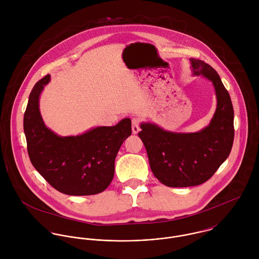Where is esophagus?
<instances>
[{"label":"esophagus","mask_w":259,"mask_h":259,"mask_svg":"<svg viewBox=\"0 0 259 259\" xmlns=\"http://www.w3.org/2000/svg\"><path fill=\"white\" fill-rule=\"evenodd\" d=\"M132 130H133V134H138L140 132V120L137 117H134L132 119Z\"/></svg>","instance_id":"obj_1"}]
</instances>
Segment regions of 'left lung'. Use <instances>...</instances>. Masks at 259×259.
I'll return each mask as SVG.
<instances>
[{
  "label": "left lung",
  "mask_w": 259,
  "mask_h": 259,
  "mask_svg": "<svg viewBox=\"0 0 259 259\" xmlns=\"http://www.w3.org/2000/svg\"><path fill=\"white\" fill-rule=\"evenodd\" d=\"M193 75H202L214 87L217 110L209 124L196 133H172L142 122L139 137L148 152L154 177L169 187L199 185L208 181L228 157L234 139L233 107L228 92L208 64L189 59Z\"/></svg>",
  "instance_id": "8db88e82"
}]
</instances>
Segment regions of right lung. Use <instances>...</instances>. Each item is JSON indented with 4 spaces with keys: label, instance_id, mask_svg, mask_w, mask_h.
<instances>
[{
    "label": "right lung",
    "instance_id": "obj_1",
    "mask_svg": "<svg viewBox=\"0 0 259 259\" xmlns=\"http://www.w3.org/2000/svg\"><path fill=\"white\" fill-rule=\"evenodd\" d=\"M50 79L48 74L35 84L24 114L31 162L62 193H100L113 179L114 159L124 140L132 135V121L126 117L113 126H97L78 136H58L46 126L39 112V96Z\"/></svg>",
    "mask_w": 259,
    "mask_h": 259
}]
</instances>
